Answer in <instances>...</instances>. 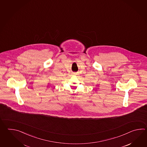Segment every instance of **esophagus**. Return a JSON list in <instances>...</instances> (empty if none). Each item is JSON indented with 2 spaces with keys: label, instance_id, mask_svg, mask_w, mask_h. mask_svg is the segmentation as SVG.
Returning <instances> with one entry per match:
<instances>
[{
  "label": "esophagus",
  "instance_id": "esophagus-1",
  "mask_svg": "<svg viewBox=\"0 0 147 147\" xmlns=\"http://www.w3.org/2000/svg\"><path fill=\"white\" fill-rule=\"evenodd\" d=\"M74 75H76V74H74Z\"/></svg>",
  "mask_w": 147,
  "mask_h": 147
}]
</instances>
